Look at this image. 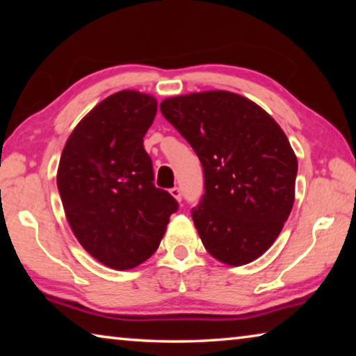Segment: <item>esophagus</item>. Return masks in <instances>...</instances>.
Instances as JSON below:
<instances>
[{
	"mask_svg": "<svg viewBox=\"0 0 356 356\" xmlns=\"http://www.w3.org/2000/svg\"><path fill=\"white\" fill-rule=\"evenodd\" d=\"M170 193L172 195V197H176L177 201H182V191H180L179 186H174V188L170 190Z\"/></svg>",
	"mask_w": 356,
	"mask_h": 356,
	"instance_id": "1",
	"label": "esophagus"
}]
</instances>
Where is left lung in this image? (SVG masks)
Wrapping results in <instances>:
<instances>
[{"label":"left lung","mask_w":356,"mask_h":356,"mask_svg":"<svg viewBox=\"0 0 356 356\" xmlns=\"http://www.w3.org/2000/svg\"><path fill=\"white\" fill-rule=\"evenodd\" d=\"M160 110L202 165L206 193L191 216L206 250L236 267L262 256L295 200L298 163L284 131L254 102L229 91L177 95Z\"/></svg>","instance_id":"1"}]
</instances>
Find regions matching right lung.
I'll list each match as a JSON object with an SVG mask.
<instances>
[{
    "mask_svg": "<svg viewBox=\"0 0 356 356\" xmlns=\"http://www.w3.org/2000/svg\"><path fill=\"white\" fill-rule=\"evenodd\" d=\"M156 100L119 91L94 106L72 131L58 166V190L80 245L114 270L143 264L159 248L179 204L154 185L143 146Z\"/></svg>",
    "mask_w": 356,
    "mask_h": 356,
    "instance_id": "obj_1",
    "label": "right lung"
}]
</instances>
